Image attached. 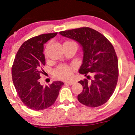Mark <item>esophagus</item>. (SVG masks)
I'll return each mask as SVG.
<instances>
[{
    "label": "esophagus",
    "instance_id": "34e87169",
    "mask_svg": "<svg viewBox=\"0 0 135 135\" xmlns=\"http://www.w3.org/2000/svg\"><path fill=\"white\" fill-rule=\"evenodd\" d=\"M65 83L69 84V85H71V84H73V83H74V82H73V81H68L65 82Z\"/></svg>",
    "mask_w": 135,
    "mask_h": 135
}]
</instances>
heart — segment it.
Returning <instances> with one entry per match:
<instances>
[{"instance_id": "heart-1", "label": "heart", "mask_w": 135, "mask_h": 135, "mask_svg": "<svg viewBox=\"0 0 135 135\" xmlns=\"http://www.w3.org/2000/svg\"><path fill=\"white\" fill-rule=\"evenodd\" d=\"M65 42H70L72 44H76V43L73 41H67ZM77 45V44H76ZM45 55L46 56V54L45 52ZM73 66L69 65L66 64H60L54 70V75L57 78L60 80H69L72 76V72Z\"/></svg>"}]
</instances>
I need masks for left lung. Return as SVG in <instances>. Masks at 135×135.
<instances>
[{"label": "left lung", "instance_id": "8db88e82", "mask_svg": "<svg viewBox=\"0 0 135 135\" xmlns=\"http://www.w3.org/2000/svg\"><path fill=\"white\" fill-rule=\"evenodd\" d=\"M61 35L80 43L83 50V64L79 70L80 74L87 78L78 83L83 86L78 100L88 107L103 105L112 96L118 77V59L114 46L99 32L89 27L59 32Z\"/></svg>", "mask_w": 135, "mask_h": 135}]
</instances>
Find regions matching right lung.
I'll use <instances>...</instances> for the list:
<instances>
[{"instance_id":"1","label":"right lung","mask_w":135,"mask_h":135,"mask_svg":"<svg viewBox=\"0 0 135 135\" xmlns=\"http://www.w3.org/2000/svg\"><path fill=\"white\" fill-rule=\"evenodd\" d=\"M57 33L43 34L23 43L15 57L12 68V80L21 101L31 110H41L54 104L64 83L54 81L43 86L39 81L46 65L44 44Z\"/></svg>"}]
</instances>
